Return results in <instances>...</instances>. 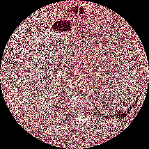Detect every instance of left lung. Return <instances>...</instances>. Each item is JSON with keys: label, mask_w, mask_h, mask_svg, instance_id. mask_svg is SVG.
Wrapping results in <instances>:
<instances>
[{"label": "left lung", "mask_w": 149, "mask_h": 149, "mask_svg": "<svg viewBox=\"0 0 149 149\" xmlns=\"http://www.w3.org/2000/svg\"><path fill=\"white\" fill-rule=\"evenodd\" d=\"M133 105H134V104H133ZM120 111H118V113H120ZM122 111V113H123V111ZM128 111H129V110H128ZM120 113H121V111H120Z\"/></svg>", "instance_id": "left-lung-1"}]
</instances>
